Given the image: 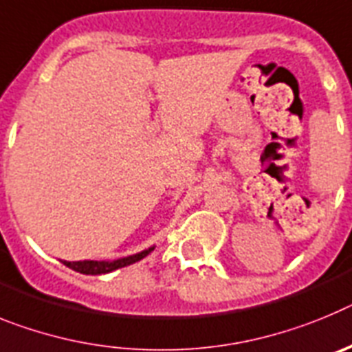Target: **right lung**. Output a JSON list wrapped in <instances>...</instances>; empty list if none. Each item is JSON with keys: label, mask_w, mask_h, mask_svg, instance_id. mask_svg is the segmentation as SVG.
Segmentation results:
<instances>
[{"label": "right lung", "mask_w": 352, "mask_h": 352, "mask_svg": "<svg viewBox=\"0 0 352 352\" xmlns=\"http://www.w3.org/2000/svg\"><path fill=\"white\" fill-rule=\"evenodd\" d=\"M151 252H154V246L143 250V252L140 253H134V255L122 256V258H117V261H78V262L62 261V264L70 269H74V271H78V273L81 274H106V273H111V271H117V269L120 267H125V265H131L134 264V262L142 261V258H145Z\"/></svg>", "instance_id": "1"}]
</instances>
